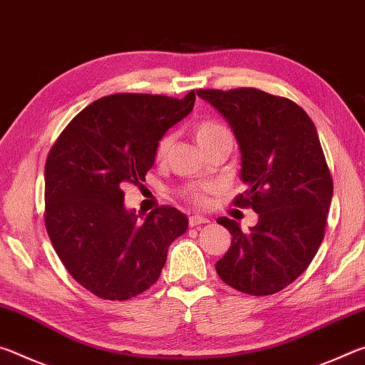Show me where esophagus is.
Segmentation results:
<instances>
[{
    "label": "esophagus",
    "instance_id": "esophagus-1",
    "mask_svg": "<svg viewBox=\"0 0 365 365\" xmlns=\"http://www.w3.org/2000/svg\"><path fill=\"white\" fill-rule=\"evenodd\" d=\"M209 219L202 217V215H190L188 217V224L190 227H196V225H201V224H207Z\"/></svg>",
    "mask_w": 365,
    "mask_h": 365
}]
</instances>
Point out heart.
<instances>
[{
	"instance_id": "1",
	"label": "heart",
	"mask_w": 365,
	"mask_h": 365,
	"mask_svg": "<svg viewBox=\"0 0 365 365\" xmlns=\"http://www.w3.org/2000/svg\"><path fill=\"white\" fill-rule=\"evenodd\" d=\"M193 135L196 138V143L206 153L214 150L215 146L233 145V133L230 128L214 119L197 120L193 125ZM170 145L172 135H164V137L158 141L156 159H164L168 156ZM209 190H211V185H188V187L183 188L182 195L187 197V200L196 202V205H202V202L206 201V193Z\"/></svg>"
}]
</instances>
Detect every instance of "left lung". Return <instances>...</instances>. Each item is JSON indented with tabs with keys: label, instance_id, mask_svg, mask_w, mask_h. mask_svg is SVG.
I'll list each match as a JSON object with an SVG mask.
<instances>
[{
	"label": "left lung",
	"instance_id": "1",
	"mask_svg": "<svg viewBox=\"0 0 365 365\" xmlns=\"http://www.w3.org/2000/svg\"><path fill=\"white\" fill-rule=\"evenodd\" d=\"M230 123L246 185L233 205L259 220L248 232L219 217L232 245L215 264L222 280L251 296L282 292L307 269L322 243L333 180L304 109L257 88L197 90Z\"/></svg>",
	"mask_w": 365,
	"mask_h": 365
}]
</instances>
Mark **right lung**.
<instances>
[{
  "label": "right lung",
  "mask_w": 365,
  "mask_h": 365,
  "mask_svg": "<svg viewBox=\"0 0 365 365\" xmlns=\"http://www.w3.org/2000/svg\"><path fill=\"white\" fill-rule=\"evenodd\" d=\"M196 95L115 93L69 122L48 153L45 227L67 272L98 298L125 301L158 282L168 250L187 232L178 209L160 206L140 220L123 188L141 185L158 141L187 117Z\"/></svg>",
  "instance_id": "obj_1"
}]
</instances>
